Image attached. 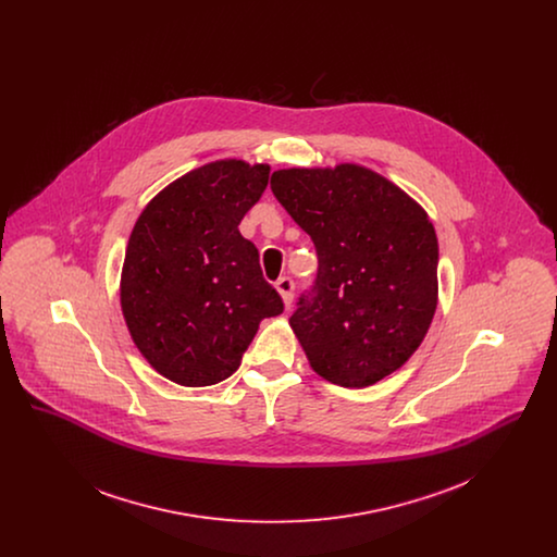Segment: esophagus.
Here are the masks:
<instances>
[{"mask_svg":"<svg viewBox=\"0 0 557 557\" xmlns=\"http://www.w3.org/2000/svg\"><path fill=\"white\" fill-rule=\"evenodd\" d=\"M275 288L282 294L284 305L290 307L292 300H294V282H292L290 277H280L277 284H275Z\"/></svg>","mask_w":557,"mask_h":557,"instance_id":"obj_1","label":"esophagus"}]
</instances>
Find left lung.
<instances>
[{
  "label": "left lung",
  "mask_w": 557,
  "mask_h": 557,
  "mask_svg": "<svg viewBox=\"0 0 557 557\" xmlns=\"http://www.w3.org/2000/svg\"><path fill=\"white\" fill-rule=\"evenodd\" d=\"M271 191L318 250V277L290 318L311 368L366 388L405 366L438 296V242L424 209L359 164L282 169Z\"/></svg>",
  "instance_id": "obj_1"
}]
</instances>
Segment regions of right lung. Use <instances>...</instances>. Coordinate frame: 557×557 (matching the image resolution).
Segmentation results:
<instances>
[{
    "mask_svg": "<svg viewBox=\"0 0 557 557\" xmlns=\"http://www.w3.org/2000/svg\"><path fill=\"white\" fill-rule=\"evenodd\" d=\"M267 182V164L216 160L164 187L133 227L123 315L148 363L182 386L230 377L259 323L284 311L238 230Z\"/></svg>",
    "mask_w": 557,
    "mask_h": 557,
    "instance_id": "add662e5",
    "label": "right lung"
}]
</instances>
